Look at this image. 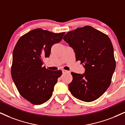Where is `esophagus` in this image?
Segmentation results:
<instances>
[{"label": "esophagus", "mask_w": 125, "mask_h": 125, "mask_svg": "<svg viewBox=\"0 0 125 125\" xmlns=\"http://www.w3.org/2000/svg\"><path fill=\"white\" fill-rule=\"evenodd\" d=\"M62 71L63 73H70V72H69V71L64 70V69H62Z\"/></svg>", "instance_id": "obj_1"}]
</instances>
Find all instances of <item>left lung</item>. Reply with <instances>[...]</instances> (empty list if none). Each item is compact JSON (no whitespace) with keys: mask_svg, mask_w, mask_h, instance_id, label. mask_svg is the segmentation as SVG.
<instances>
[{"mask_svg":"<svg viewBox=\"0 0 125 125\" xmlns=\"http://www.w3.org/2000/svg\"><path fill=\"white\" fill-rule=\"evenodd\" d=\"M63 40L73 49L76 61H81L85 72H72L69 89L74 97L90 102L108 89L116 66L113 44L107 35L90 26L67 33Z\"/></svg>","mask_w":125,"mask_h":125,"instance_id":"left-lung-1","label":"left lung"}]
</instances>
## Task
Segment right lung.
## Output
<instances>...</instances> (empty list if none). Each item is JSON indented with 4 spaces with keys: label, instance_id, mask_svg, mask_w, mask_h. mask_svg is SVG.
<instances>
[{
    "label": "right lung",
    "instance_id": "obj_1",
    "mask_svg": "<svg viewBox=\"0 0 125 125\" xmlns=\"http://www.w3.org/2000/svg\"><path fill=\"white\" fill-rule=\"evenodd\" d=\"M65 33H54L36 29L20 37L12 53L11 77L21 95L31 104H42L52 95L61 70L43 66L53 44L62 40Z\"/></svg>",
    "mask_w": 125,
    "mask_h": 125
}]
</instances>
